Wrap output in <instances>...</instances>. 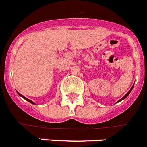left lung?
Returning <instances> with one entry per match:
<instances>
[{"label": "left lung", "instance_id": "8db88e82", "mask_svg": "<svg viewBox=\"0 0 147 147\" xmlns=\"http://www.w3.org/2000/svg\"><path fill=\"white\" fill-rule=\"evenodd\" d=\"M133 86H134V85H132V88H131V89H130V90H129V91H128V93H127V94H126V95H125V96H124L122 97V98H121V99H120V100H119V101H118V102H117V103H118V102H121V101H122V100H124V98H127V96H129V93H130V92H131V91H132V88H133Z\"/></svg>", "mask_w": 147, "mask_h": 147}]
</instances>
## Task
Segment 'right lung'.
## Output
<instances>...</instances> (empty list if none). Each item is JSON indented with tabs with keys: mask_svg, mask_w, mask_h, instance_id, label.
Segmentation results:
<instances>
[{
	"mask_svg": "<svg viewBox=\"0 0 147 147\" xmlns=\"http://www.w3.org/2000/svg\"><path fill=\"white\" fill-rule=\"evenodd\" d=\"M18 94L19 95V96H21L22 98H24V99H26V101H28V102H30V103H31V104H33V105H36V104H35L34 102H32V101H31V100H30V99H28V98H26L25 96H23V95H21V94H20V93H18Z\"/></svg>",
	"mask_w": 147,
	"mask_h": 147,
	"instance_id": "right-lung-1",
	"label": "right lung"
}]
</instances>
